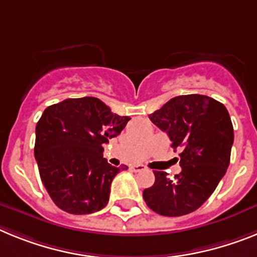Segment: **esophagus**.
Returning a JSON list of instances; mask_svg holds the SVG:
<instances>
[{"label":"esophagus","instance_id":"1","mask_svg":"<svg viewBox=\"0 0 257 257\" xmlns=\"http://www.w3.org/2000/svg\"><path fill=\"white\" fill-rule=\"evenodd\" d=\"M132 171H135V172H141V171H145V166H142V164H135V166H132L131 167Z\"/></svg>","mask_w":257,"mask_h":257}]
</instances>
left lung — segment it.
Here are the masks:
<instances>
[{"instance_id": "obj_1", "label": "left lung", "mask_w": 257, "mask_h": 257, "mask_svg": "<svg viewBox=\"0 0 257 257\" xmlns=\"http://www.w3.org/2000/svg\"><path fill=\"white\" fill-rule=\"evenodd\" d=\"M149 117L182 153L175 178L154 172L155 182L144 190L145 202L162 216L191 213L215 191L230 163L234 131L229 112L213 98L187 94L172 98Z\"/></svg>"}]
</instances>
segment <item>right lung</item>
Here are the masks:
<instances>
[{"label":"right lung","instance_id":"obj_1","mask_svg":"<svg viewBox=\"0 0 257 257\" xmlns=\"http://www.w3.org/2000/svg\"><path fill=\"white\" fill-rule=\"evenodd\" d=\"M131 120L111 112L94 97L68 98L51 104L36 125L35 158L53 202L72 215L104 208L113 177L128 167H112L103 145Z\"/></svg>","mask_w":257,"mask_h":257}]
</instances>
